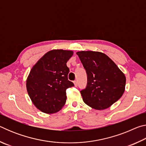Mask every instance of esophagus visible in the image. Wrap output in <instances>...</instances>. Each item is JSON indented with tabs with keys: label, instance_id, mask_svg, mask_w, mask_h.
I'll use <instances>...</instances> for the list:
<instances>
[{
	"label": "esophagus",
	"instance_id": "obj_1",
	"mask_svg": "<svg viewBox=\"0 0 146 146\" xmlns=\"http://www.w3.org/2000/svg\"><path fill=\"white\" fill-rule=\"evenodd\" d=\"M73 83H74V85H75V87L78 86V82H77V80H74L73 81Z\"/></svg>",
	"mask_w": 146,
	"mask_h": 146
}]
</instances>
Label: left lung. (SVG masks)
Masks as SVG:
<instances>
[{
	"label": "left lung",
	"mask_w": 146,
	"mask_h": 146,
	"mask_svg": "<svg viewBox=\"0 0 146 146\" xmlns=\"http://www.w3.org/2000/svg\"><path fill=\"white\" fill-rule=\"evenodd\" d=\"M76 55L87 73V86L80 91L84 102L97 110L110 107L124 92V74L104 53L82 51Z\"/></svg>",
	"instance_id": "obj_1"
}]
</instances>
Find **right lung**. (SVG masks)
Returning <instances> with one entry per match:
<instances>
[{
  "instance_id": "1",
  "label": "right lung",
  "mask_w": 146,
  "mask_h": 146,
  "mask_svg": "<svg viewBox=\"0 0 146 146\" xmlns=\"http://www.w3.org/2000/svg\"><path fill=\"white\" fill-rule=\"evenodd\" d=\"M72 51L53 49L46 53L30 71L26 88L32 102L42 112L52 114L60 111L66 102V90L74 84L68 80L70 70L66 63Z\"/></svg>"
}]
</instances>
